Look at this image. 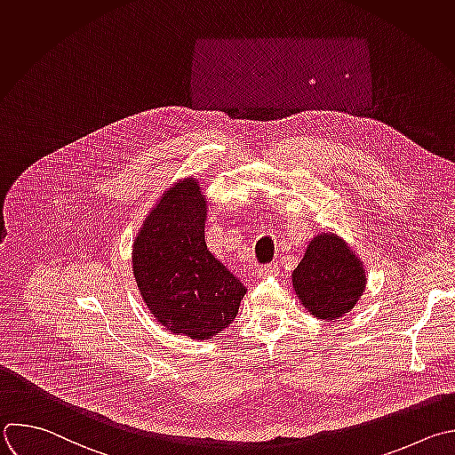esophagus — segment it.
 I'll return each mask as SVG.
<instances>
[{
    "mask_svg": "<svg viewBox=\"0 0 455 455\" xmlns=\"http://www.w3.org/2000/svg\"><path fill=\"white\" fill-rule=\"evenodd\" d=\"M278 271V264H266V266H262V267H259V271H257V275L259 276H269V275H275Z\"/></svg>",
    "mask_w": 455,
    "mask_h": 455,
    "instance_id": "34e87169",
    "label": "esophagus"
}]
</instances>
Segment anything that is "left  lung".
Masks as SVG:
<instances>
[{
	"label": "left lung",
	"instance_id": "1",
	"mask_svg": "<svg viewBox=\"0 0 455 455\" xmlns=\"http://www.w3.org/2000/svg\"><path fill=\"white\" fill-rule=\"evenodd\" d=\"M363 259L338 234L322 232L291 273L299 304L322 322H339L363 296L368 278Z\"/></svg>",
	"mask_w": 455,
	"mask_h": 455
}]
</instances>
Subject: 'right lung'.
Returning <instances> with one entry per match:
<instances>
[{"label": "right lung", "instance_id": "1", "mask_svg": "<svg viewBox=\"0 0 455 455\" xmlns=\"http://www.w3.org/2000/svg\"><path fill=\"white\" fill-rule=\"evenodd\" d=\"M207 211L200 180L179 179L149 209L132 246V271L151 316L196 341L225 331L246 294L207 250Z\"/></svg>", "mask_w": 455, "mask_h": 455}]
</instances>
